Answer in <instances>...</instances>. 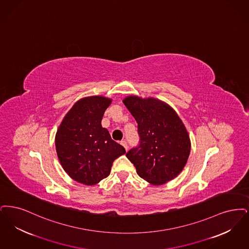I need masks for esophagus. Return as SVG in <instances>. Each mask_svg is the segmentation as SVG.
Segmentation results:
<instances>
[{
  "label": "esophagus",
  "instance_id": "1",
  "mask_svg": "<svg viewBox=\"0 0 249 249\" xmlns=\"http://www.w3.org/2000/svg\"><path fill=\"white\" fill-rule=\"evenodd\" d=\"M120 143H121V145H122V146H124V148L126 151L128 150V145H127V142H126V141H122Z\"/></svg>",
  "mask_w": 249,
  "mask_h": 249
}]
</instances>
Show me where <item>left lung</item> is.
I'll return each instance as SVG.
<instances>
[{"label":"left lung","instance_id":"8db88e82","mask_svg":"<svg viewBox=\"0 0 249 249\" xmlns=\"http://www.w3.org/2000/svg\"><path fill=\"white\" fill-rule=\"evenodd\" d=\"M138 123L141 141L126 153L137 173L152 185H162L183 170L191 152L188 131L171 106L154 97L128 96L123 100Z\"/></svg>","mask_w":249,"mask_h":249}]
</instances>
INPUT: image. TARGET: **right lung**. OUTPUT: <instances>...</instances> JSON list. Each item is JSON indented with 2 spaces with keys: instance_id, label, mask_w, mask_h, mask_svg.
Here are the masks:
<instances>
[{
  "instance_id": "right-lung-1",
  "label": "right lung",
  "mask_w": 249,
  "mask_h": 249,
  "mask_svg": "<svg viewBox=\"0 0 249 249\" xmlns=\"http://www.w3.org/2000/svg\"><path fill=\"white\" fill-rule=\"evenodd\" d=\"M111 98L86 97L76 101L59 124L55 151L63 169L73 180L87 186L107 178L112 162L125 153L124 148L111 140L101 120Z\"/></svg>"
}]
</instances>
